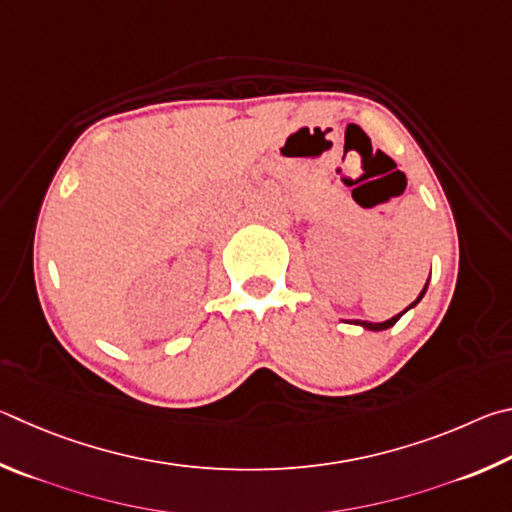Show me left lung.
<instances>
[{
    "mask_svg": "<svg viewBox=\"0 0 512 512\" xmlns=\"http://www.w3.org/2000/svg\"><path fill=\"white\" fill-rule=\"evenodd\" d=\"M427 285H429V279H427V283H425V288L423 290H420V294H418V297H416V301L414 303H411V306L409 308H405V310H402L400 312V315H396V317H391V319H387V321H380V324H371V321H360V319H344L346 321V324H353V326H362L364 330H373V333H380V330H387V328H391L393 324H396V321L402 317V315H405V312L407 310H411V308H416L418 306V303L420 301H423V297H425V292H427Z\"/></svg>",
    "mask_w": 512,
    "mask_h": 512,
    "instance_id": "left-lung-1",
    "label": "left lung"
}]
</instances>
